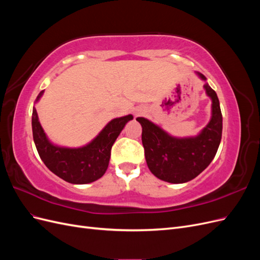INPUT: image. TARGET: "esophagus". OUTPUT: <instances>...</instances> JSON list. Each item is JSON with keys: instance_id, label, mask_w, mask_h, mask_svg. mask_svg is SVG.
<instances>
[{"instance_id": "obj_1", "label": "esophagus", "mask_w": 260, "mask_h": 260, "mask_svg": "<svg viewBox=\"0 0 260 260\" xmlns=\"http://www.w3.org/2000/svg\"><path fill=\"white\" fill-rule=\"evenodd\" d=\"M140 113H141V109H139V108L136 109V111H135V114H136V115H139Z\"/></svg>"}]
</instances>
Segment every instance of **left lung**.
Segmentation results:
<instances>
[{
    "label": "left lung",
    "mask_w": 260,
    "mask_h": 260,
    "mask_svg": "<svg viewBox=\"0 0 260 260\" xmlns=\"http://www.w3.org/2000/svg\"><path fill=\"white\" fill-rule=\"evenodd\" d=\"M199 75L206 80L205 76ZM204 88L212 101V116L198 137L174 138L145 118H137L142 125L147 166L155 177L166 182L184 183L198 177L208 167L218 151L222 135L221 109L217 93L208 83Z\"/></svg>",
    "instance_id": "1"
}]
</instances>
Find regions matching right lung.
Segmentation results:
<instances>
[{"label":"right lung","mask_w":260,"mask_h":260,"mask_svg":"<svg viewBox=\"0 0 260 260\" xmlns=\"http://www.w3.org/2000/svg\"><path fill=\"white\" fill-rule=\"evenodd\" d=\"M39 93L37 101L42 96ZM132 115L116 118L106 124L91 143L79 148L53 145L39 122L36 108L32 111V135L39 156L53 174L69 183L85 184L96 181L107 170L112 146Z\"/></svg>","instance_id":"1"}]
</instances>
